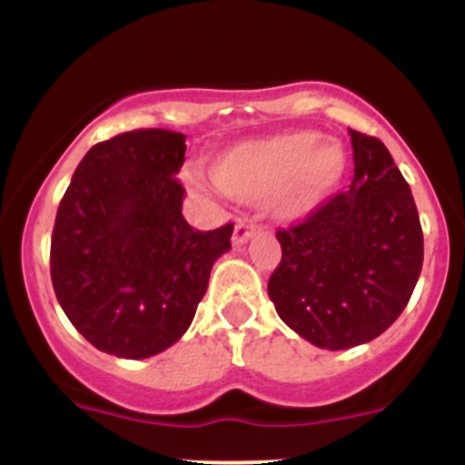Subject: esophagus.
I'll use <instances>...</instances> for the list:
<instances>
[{
    "label": "esophagus",
    "mask_w": 465,
    "mask_h": 465,
    "mask_svg": "<svg viewBox=\"0 0 465 465\" xmlns=\"http://www.w3.org/2000/svg\"><path fill=\"white\" fill-rule=\"evenodd\" d=\"M259 223L254 218H241L233 227V245H242V242L250 241L256 232H259Z\"/></svg>",
    "instance_id": "esophagus-1"
}]
</instances>
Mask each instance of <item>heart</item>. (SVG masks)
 I'll return each instance as SVG.
<instances>
[{"label": "heart", "mask_w": 465, "mask_h": 465, "mask_svg": "<svg viewBox=\"0 0 465 465\" xmlns=\"http://www.w3.org/2000/svg\"><path fill=\"white\" fill-rule=\"evenodd\" d=\"M349 166L337 139L315 130H294L224 153L211 166V180L229 198L261 203L270 198L279 218H306L335 193Z\"/></svg>", "instance_id": "b5f03b06"}]
</instances>
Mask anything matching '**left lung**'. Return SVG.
Wrapping results in <instances>:
<instances>
[{"mask_svg":"<svg viewBox=\"0 0 465 465\" xmlns=\"http://www.w3.org/2000/svg\"><path fill=\"white\" fill-rule=\"evenodd\" d=\"M353 180L303 223L276 232L267 281L279 317L320 349L376 340L401 317L423 267V229L387 145L349 130Z\"/></svg>","mask_w":465,"mask_h":465,"instance_id":"1","label":"left lung"}]
</instances>
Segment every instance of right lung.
Instances as JSON below:
<instances>
[{"label": "right lung", "instance_id": "1", "mask_svg": "<svg viewBox=\"0 0 465 465\" xmlns=\"http://www.w3.org/2000/svg\"><path fill=\"white\" fill-rule=\"evenodd\" d=\"M184 134L143 128L89 148L60 200L51 283L64 315L103 353L142 360L193 322L233 224L198 232L182 215Z\"/></svg>", "mask_w": 465, "mask_h": 465}]
</instances>
